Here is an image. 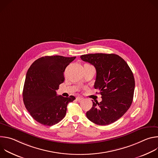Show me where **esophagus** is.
I'll list each match as a JSON object with an SVG mask.
<instances>
[{"instance_id": "esophagus-1", "label": "esophagus", "mask_w": 158, "mask_h": 158, "mask_svg": "<svg viewBox=\"0 0 158 158\" xmlns=\"http://www.w3.org/2000/svg\"><path fill=\"white\" fill-rule=\"evenodd\" d=\"M82 99H83V98H82V97H81V96H77V97L76 98V100H77V101H81Z\"/></svg>"}]
</instances>
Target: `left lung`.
Instances as JSON below:
<instances>
[{"instance_id": "1", "label": "left lung", "mask_w": 158, "mask_h": 158, "mask_svg": "<svg viewBox=\"0 0 158 158\" xmlns=\"http://www.w3.org/2000/svg\"><path fill=\"white\" fill-rule=\"evenodd\" d=\"M81 59L96 69L94 88L99 90L102 101L93 102L86 116L101 126L110 124L121 118L130 107L134 96L135 81L126 62L114 54H89Z\"/></svg>"}]
</instances>
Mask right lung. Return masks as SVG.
<instances>
[{
	"label": "right lung",
	"mask_w": 158,
	"mask_h": 158,
	"mask_svg": "<svg viewBox=\"0 0 158 158\" xmlns=\"http://www.w3.org/2000/svg\"><path fill=\"white\" fill-rule=\"evenodd\" d=\"M76 57L61 56L42 57L29 68L26 77L23 101L26 108L36 121L52 126L65 116L67 106L76 98L57 96L56 90L64 81V73Z\"/></svg>",
	"instance_id": "add662e5"
}]
</instances>
